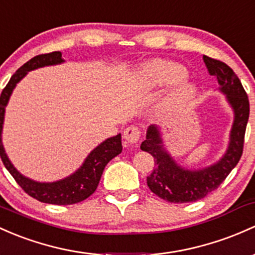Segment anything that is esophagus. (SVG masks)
Returning <instances> with one entry per match:
<instances>
[{
  "label": "esophagus",
  "instance_id": "34e87169",
  "mask_svg": "<svg viewBox=\"0 0 255 255\" xmlns=\"http://www.w3.org/2000/svg\"><path fill=\"white\" fill-rule=\"evenodd\" d=\"M123 137H124V139L128 143H137L139 137H141V131H139V128L137 127H135V125H131V127L125 128L124 133H123Z\"/></svg>",
  "mask_w": 255,
  "mask_h": 255
}]
</instances>
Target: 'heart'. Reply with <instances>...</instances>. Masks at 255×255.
Listing matches in <instances>:
<instances>
[{
  "instance_id": "1",
  "label": "heart",
  "mask_w": 255,
  "mask_h": 255,
  "mask_svg": "<svg viewBox=\"0 0 255 255\" xmlns=\"http://www.w3.org/2000/svg\"><path fill=\"white\" fill-rule=\"evenodd\" d=\"M186 76L187 70L179 63L153 59L142 65L136 76V85L142 91H152L181 83ZM194 96L196 89L192 84H180L163 102L161 113L165 117L175 116L192 102Z\"/></svg>"
}]
</instances>
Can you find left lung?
<instances>
[{
  "label": "left lung",
  "instance_id": "8db88e82",
  "mask_svg": "<svg viewBox=\"0 0 255 255\" xmlns=\"http://www.w3.org/2000/svg\"><path fill=\"white\" fill-rule=\"evenodd\" d=\"M210 75L216 76L219 90L226 95L234 111V124L230 132L226 153L220 160L203 169H185L179 165L164 148L160 128L150 125L141 149L154 158V169L147 176V185L153 193L170 203H188L204 198L216 190L232 169L237 165L243 153L245 133L249 118L248 96L234 70L218 59L203 56Z\"/></svg>",
  "mask_w": 255,
  "mask_h": 255
}]
</instances>
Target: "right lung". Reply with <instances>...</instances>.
Wrapping results in <instances>:
<instances>
[{
    "label": "right lung",
    "mask_w": 255,
    "mask_h": 255,
    "mask_svg": "<svg viewBox=\"0 0 255 255\" xmlns=\"http://www.w3.org/2000/svg\"><path fill=\"white\" fill-rule=\"evenodd\" d=\"M64 62L62 58L61 52H51V53L39 54L21 65L20 68L13 74L9 83L6 85L1 94V133L3 128L4 120V109L17 85L30 70L37 69V68L46 67V65L61 64ZM123 150L122 146V135L113 136L107 138L102 143L98 144L96 148L86 157L83 165L78 169L70 176L59 180L56 182H37L34 180L23 176L17 169L13 166L10 160L8 159L6 152H4L3 143L1 138V159L9 174L14 177L17 183L32 198L42 202V203L57 204V205H68L75 204L79 202L85 201L89 198L97 188L100 183L101 176L106 165L114 157L120 154Z\"/></svg>",
    "instance_id": "right-lung-1"
}]
</instances>
